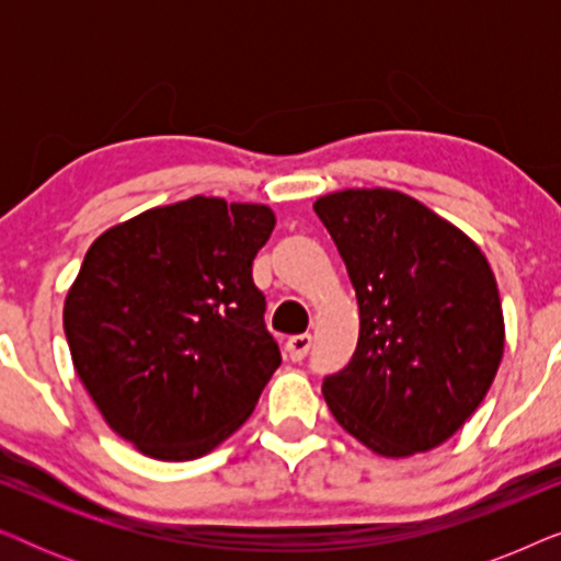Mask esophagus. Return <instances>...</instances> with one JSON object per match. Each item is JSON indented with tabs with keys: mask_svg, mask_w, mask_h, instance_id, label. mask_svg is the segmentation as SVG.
<instances>
[{
	"mask_svg": "<svg viewBox=\"0 0 561 561\" xmlns=\"http://www.w3.org/2000/svg\"><path fill=\"white\" fill-rule=\"evenodd\" d=\"M311 350V336L309 334H296L286 342V355L290 363H301Z\"/></svg>",
	"mask_w": 561,
	"mask_h": 561,
	"instance_id": "34e87169",
	"label": "esophagus"
}]
</instances>
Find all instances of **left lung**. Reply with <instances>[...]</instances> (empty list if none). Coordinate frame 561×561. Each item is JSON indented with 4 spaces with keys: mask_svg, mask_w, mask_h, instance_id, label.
Here are the masks:
<instances>
[{
    "mask_svg": "<svg viewBox=\"0 0 561 561\" xmlns=\"http://www.w3.org/2000/svg\"><path fill=\"white\" fill-rule=\"evenodd\" d=\"M313 211L359 306L355 355L321 386L329 411L380 457L439 447L482 403L503 359V309L488 257L401 191H334Z\"/></svg>",
    "mask_w": 561,
    "mask_h": 561,
    "instance_id": "1",
    "label": "left lung"
}]
</instances>
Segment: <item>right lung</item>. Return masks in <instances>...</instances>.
Here are the masks:
<instances>
[{"label":"right lung","instance_id":"obj_1","mask_svg":"<svg viewBox=\"0 0 561 561\" xmlns=\"http://www.w3.org/2000/svg\"><path fill=\"white\" fill-rule=\"evenodd\" d=\"M265 204L194 196L106 229L64 306L73 367L112 432L186 462L232 436L280 365L252 260Z\"/></svg>","mask_w":561,"mask_h":561}]
</instances>
